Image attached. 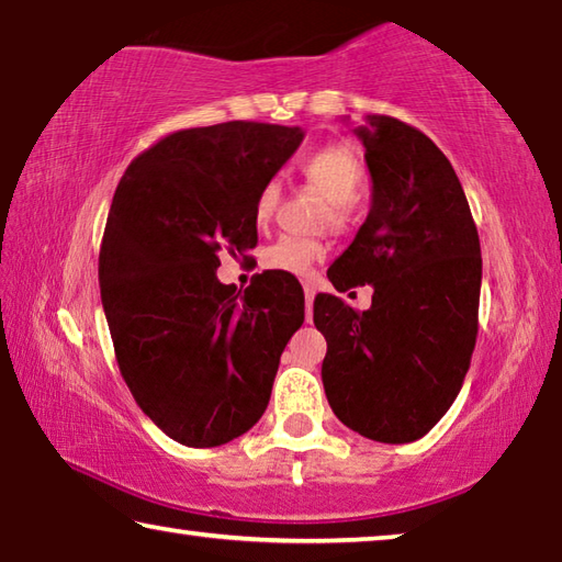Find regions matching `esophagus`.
Instances as JSON below:
<instances>
[{
    "label": "esophagus",
    "mask_w": 562,
    "mask_h": 562,
    "mask_svg": "<svg viewBox=\"0 0 562 562\" xmlns=\"http://www.w3.org/2000/svg\"><path fill=\"white\" fill-rule=\"evenodd\" d=\"M315 292H317L315 280L304 282V302H307V317H312V302H315Z\"/></svg>",
    "instance_id": "1"
}]
</instances>
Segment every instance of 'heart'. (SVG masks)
<instances>
[{"label":"heart","instance_id":"b5f03b06","mask_svg":"<svg viewBox=\"0 0 562 562\" xmlns=\"http://www.w3.org/2000/svg\"><path fill=\"white\" fill-rule=\"evenodd\" d=\"M302 176L310 186H315L322 195L327 198V207L322 213V223H329L331 227H347L355 213V201L364 188V166L359 158L351 154L347 146H325L315 150V154L304 158ZM280 183H265L252 203L255 223L260 227L268 225L274 211L280 205ZM327 255V243L319 237H300V235H282L262 250V265L274 272L288 274H302L312 272V268Z\"/></svg>","mask_w":562,"mask_h":562}]
</instances>
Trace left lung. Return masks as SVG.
Returning <instances> with one entry per match:
<instances>
[{
	"label": "left lung",
	"instance_id": "obj_1",
	"mask_svg": "<svg viewBox=\"0 0 562 562\" xmlns=\"http://www.w3.org/2000/svg\"><path fill=\"white\" fill-rule=\"evenodd\" d=\"M355 133L372 173V207L329 268L339 292L372 284L359 312L315 297L331 412L382 443L429 434L459 396L479 335L481 243L453 166L422 131L392 116Z\"/></svg>",
	"mask_w": 562,
	"mask_h": 562
}]
</instances>
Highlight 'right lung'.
I'll return each mask as SVG.
<instances>
[{
    "mask_svg": "<svg viewBox=\"0 0 562 562\" xmlns=\"http://www.w3.org/2000/svg\"><path fill=\"white\" fill-rule=\"evenodd\" d=\"M304 133L227 121L168 133L131 160L99 252L101 302L123 382L170 439L213 449L260 422L304 322L288 274L245 294L217 280L223 245H258L252 203Z\"/></svg>",
    "mask_w": 562,
    "mask_h": 562,
    "instance_id": "right-lung-1",
    "label": "right lung"
}]
</instances>
